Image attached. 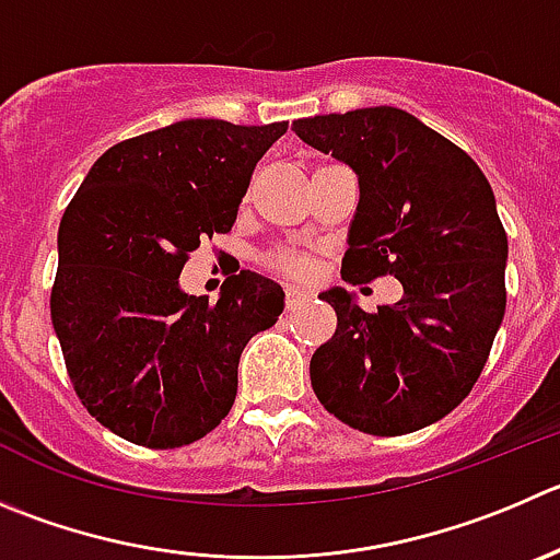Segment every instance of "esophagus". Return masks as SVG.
Here are the masks:
<instances>
[{
  "label": "esophagus",
  "instance_id": "34e87169",
  "mask_svg": "<svg viewBox=\"0 0 560 560\" xmlns=\"http://www.w3.org/2000/svg\"><path fill=\"white\" fill-rule=\"evenodd\" d=\"M305 300H311V291L302 289V285H289V289H285V307H289V311H294V307Z\"/></svg>",
  "mask_w": 560,
  "mask_h": 560
}]
</instances>
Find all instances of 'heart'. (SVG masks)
I'll return each mask as SVG.
<instances>
[{
    "instance_id": "1",
    "label": "heart",
    "mask_w": 560,
    "mask_h": 560,
    "mask_svg": "<svg viewBox=\"0 0 560 560\" xmlns=\"http://www.w3.org/2000/svg\"><path fill=\"white\" fill-rule=\"evenodd\" d=\"M266 266L289 280H300L313 271V258L311 253H300V249H275L271 255H266Z\"/></svg>"
}]
</instances>
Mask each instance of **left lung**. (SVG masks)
Listing matches in <instances>:
<instances>
[{"instance_id":"1","label":"left lung","mask_w":560,"mask_h":560,"mask_svg":"<svg viewBox=\"0 0 560 560\" xmlns=\"http://www.w3.org/2000/svg\"><path fill=\"white\" fill-rule=\"evenodd\" d=\"M302 142L360 178L340 277H396L404 296L365 313L324 291L335 335L311 360L327 412L374 436H401L459 407L487 365L505 313L509 238L478 164L396 106L294 120Z\"/></svg>"}]
</instances>
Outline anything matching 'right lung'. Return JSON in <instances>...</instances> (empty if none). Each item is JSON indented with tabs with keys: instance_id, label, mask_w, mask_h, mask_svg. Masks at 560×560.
I'll use <instances>...</instances> for the list:
<instances>
[{
	"instance_id": "right-lung-1",
	"label": "right lung",
	"mask_w": 560,
	"mask_h": 560,
	"mask_svg": "<svg viewBox=\"0 0 560 560\" xmlns=\"http://www.w3.org/2000/svg\"><path fill=\"white\" fill-rule=\"evenodd\" d=\"M285 131L180 120L109 148L68 203L51 324L79 401L112 434L180 448L231 412L238 357L285 294L238 271L209 302L184 294L178 275L203 238L231 231L255 164Z\"/></svg>"
}]
</instances>
